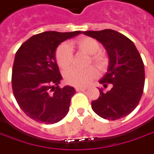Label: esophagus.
<instances>
[{
  "instance_id": "34e87169",
  "label": "esophagus",
  "mask_w": 154,
  "mask_h": 154,
  "mask_svg": "<svg viewBox=\"0 0 154 154\" xmlns=\"http://www.w3.org/2000/svg\"><path fill=\"white\" fill-rule=\"evenodd\" d=\"M87 88L86 87H76L75 88V91H85Z\"/></svg>"
}]
</instances>
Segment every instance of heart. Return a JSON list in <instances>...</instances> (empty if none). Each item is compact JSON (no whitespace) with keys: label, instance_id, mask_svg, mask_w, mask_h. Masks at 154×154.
<instances>
[{"label":"heart","instance_id":"heart-1","mask_svg":"<svg viewBox=\"0 0 154 154\" xmlns=\"http://www.w3.org/2000/svg\"><path fill=\"white\" fill-rule=\"evenodd\" d=\"M72 47H75L79 51L84 52L90 56V62L99 69L103 70L107 65L108 59L106 54L99 51L100 48L99 42L90 37H82L71 41ZM56 62L62 69H66L70 66L73 61V53L69 45L63 43L58 47L55 52ZM98 73L94 67H89L85 69H69L63 73V77L67 83L74 86H85L91 80L97 77Z\"/></svg>","mask_w":154,"mask_h":154}]
</instances>
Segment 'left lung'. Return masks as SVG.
Here are the masks:
<instances>
[{
  "mask_svg": "<svg viewBox=\"0 0 154 154\" xmlns=\"http://www.w3.org/2000/svg\"><path fill=\"white\" fill-rule=\"evenodd\" d=\"M101 43L109 58L108 70L100 84L111 91L99 89V98L91 102L92 110L104 119L115 120L129 115L138 105L145 81L144 64L132 41L111 29L83 32Z\"/></svg>",
  "mask_w": 154,
  "mask_h": 154,
  "instance_id": "8db88e82",
  "label": "left lung"
}]
</instances>
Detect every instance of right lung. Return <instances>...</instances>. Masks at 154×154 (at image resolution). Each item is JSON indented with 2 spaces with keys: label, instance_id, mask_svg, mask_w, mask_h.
<instances>
[{
  "label": "right lung",
  "instance_id": "1",
  "mask_svg": "<svg viewBox=\"0 0 154 154\" xmlns=\"http://www.w3.org/2000/svg\"><path fill=\"white\" fill-rule=\"evenodd\" d=\"M80 33L41 32L22 43L16 53L11 75L15 99L24 113L38 122L56 123L69 112L75 91L69 85L59 86L62 76L55 52L62 42Z\"/></svg>",
  "mask_w": 154,
  "mask_h": 154
}]
</instances>
